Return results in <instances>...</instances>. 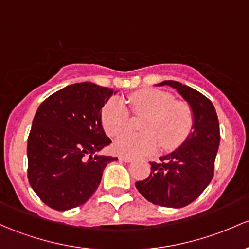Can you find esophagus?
Listing matches in <instances>:
<instances>
[{
    "instance_id": "1",
    "label": "esophagus",
    "mask_w": 249,
    "mask_h": 249,
    "mask_svg": "<svg viewBox=\"0 0 249 249\" xmlns=\"http://www.w3.org/2000/svg\"><path fill=\"white\" fill-rule=\"evenodd\" d=\"M120 161H124V162H131L132 159L129 158V156H119Z\"/></svg>"
}]
</instances>
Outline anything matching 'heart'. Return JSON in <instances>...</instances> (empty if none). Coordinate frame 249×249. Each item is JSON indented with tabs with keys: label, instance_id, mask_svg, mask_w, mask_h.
I'll use <instances>...</instances> for the list:
<instances>
[{
	"label": "heart",
	"instance_id": "b5f03b06",
	"mask_svg": "<svg viewBox=\"0 0 249 249\" xmlns=\"http://www.w3.org/2000/svg\"><path fill=\"white\" fill-rule=\"evenodd\" d=\"M132 111L146 114L143 120V133L127 132L117 138L113 149L117 154L129 158L155 153L160 143L167 150L181 144L193 124L192 109L184 101L174 100L169 93L159 89L138 90L130 96ZM130 117L126 106L119 99L107 101L101 111L104 130L111 137L124 132Z\"/></svg>",
	"mask_w": 249,
	"mask_h": 249
}]
</instances>
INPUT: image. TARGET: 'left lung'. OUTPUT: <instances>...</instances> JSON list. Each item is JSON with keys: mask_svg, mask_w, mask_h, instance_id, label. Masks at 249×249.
Masks as SVG:
<instances>
[{"mask_svg": "<svg viewBox=\"0 0 249 249\" xmlns=\"http://www.w3.org/2000/svg\"><path fill=\"white\" fill-rule=\"evenodd\" d=\"M161 86L174 88L192 109V131L182 144L161 162H151L150 175L136 182L141 195L150 203L166 208H184L197 199L213 177L219 146V123L213 103L198 90L177 81Z\"/></svg>", "mask_w": 249, "mask_h": 249, "instance_id": "1", "label": "left lung"}]
</instances>
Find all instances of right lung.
<instances>
[{
	"mask_svg": "<svg viewBox=\"0 0 249 249\" xmlns=\"http://www.w3.org/2000/svg\"><path fill=\"white\" fill-rule=\"evenodd\" d=\"M111 88L81 82L62 88L40 104L27 141L28 181L46 205L58 211L82 205L117 158L99 155L111 140L101 109Z\"/></svg>",
	"mask_w": 249,
	"mask_h": 249,
	"instance_id": "obj_1",
	"label": "right lung"
}]
</instances>
